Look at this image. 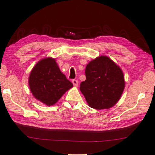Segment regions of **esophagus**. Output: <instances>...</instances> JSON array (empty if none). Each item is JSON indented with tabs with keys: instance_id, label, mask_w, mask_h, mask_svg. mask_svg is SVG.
<instances>
[{
	"instance_id": "esophagus-1",
	"label": "esophagus",
	"mask_w": 155,
	"mask_h": 155,
	"mask_svg": "<svg viewBox=\"0 0 155 155\" xmlns=\"http://www.w3.org/2000/svg\"><path fill=\"white\" fill-rule=\"evenodd\" d=\"M72 82V84H73V85H74V86H75V87H77L78 85V81H77V80H76V79H73Z\"/></svg>"
}]
</instances>
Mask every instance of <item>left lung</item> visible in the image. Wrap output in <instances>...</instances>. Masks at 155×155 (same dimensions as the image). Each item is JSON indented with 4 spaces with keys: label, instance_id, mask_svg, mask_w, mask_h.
I'll use <instances>...</instances> for the list:
<instances>
[{
    "label": "left lung",
    "instance_id": "8db88e82",
    "mask_svg": "<svg viewBox=\"0 0 155 155\" xmlns=\"http://www.w3.org/2000/svg\"><path fill=\"white\" fill-rule=\"evenodd\" d=\"M85 76L80 90L89 106L101 110L111 108L117 103L124 89V77L111 59L100 56L91 61L86 66Z\"/></svg>",
    "mask_w": 155,
    "mask_h": 155
}]
</instances>
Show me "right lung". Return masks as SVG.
Wrapping results in <instances>:
<instances>
[{
    "instance_id": "1",
    "label": "right lung",
    "mask_w": 155,
    "mask_h": 155,
    "mask_svg": "<svg viewBox=\"0 0 155 155\" xmlns=\"http://www.w3.org/2000/svg\"><path fill=\"white\" fill-rule=\"evenodd\" d=\"M30 91L35 98L48 106L55 104L72 83L60 71L55 59L48 57L37 63L28 78Z\"/></svg>"
}]
</instances>
